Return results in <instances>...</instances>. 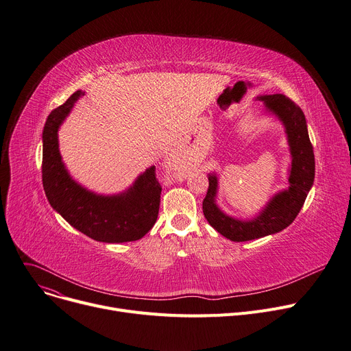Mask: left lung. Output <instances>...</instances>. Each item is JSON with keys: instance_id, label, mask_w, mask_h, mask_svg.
<instances>
[{"instance_id": "left-lung-1", "label": "left lung", "mask_w": 351, "mask_h": 351, "mask_svg": "<svg viewBox=\"0 0 351 351\" xmlns=\"http://www.w3.org/2000/svg\"><path fill=\"white\" fill-rule=\"evenodd\" d=\"M264 101L268 111L275 114L285 127L288 135L292 165L289 171V188L276 193L263 212L251 220L230 217L216 204L217 176L208 175V189L203 200V215L208 224L231 241H248L261 239L287 228L298 216L306 200L315 179V155L311 144L305 114L289 97L271 95L256 97Z\"/></svg>"}]
</instances>
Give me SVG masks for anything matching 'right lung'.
Returning a JSON list of instances; mask_svg holds the SVG:
<instances>
[{
    "label": "right lung",
    "mask_w": 351,
    "mask_h": 351,
    "mask_svg": "<svg viewBox=\"0 0 351 351\" xmlns=\"http://www.w3.org/2000/svg\"><path fill=\"white\" fill-rule=\"evenodd\" d=\"M82 96V90L73 93L45 123L42 182L46 197L70 226L93 240L125 243L143 239L154 227L159 212L162 186L156 179L155 167L139 175L124 193L103 196L75 182L62 162L58 131Z\"/></svg>",
    "instance_id": "1"
}]
</instances>
